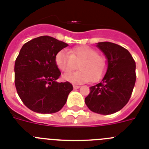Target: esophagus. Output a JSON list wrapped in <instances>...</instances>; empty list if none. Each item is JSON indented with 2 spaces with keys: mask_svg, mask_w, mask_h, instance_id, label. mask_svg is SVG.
<instances>
[{
  "mask_svg": "<svg viewBox=\"0 0 149 149\" xmlns=\"http://www.w3.org/2000/svg\"><path fill=\"white\" fill-rule=\"evenodd\" d=\"M80 88V86H76V85H73V88L74 89H78V88Z\"/></svg>",
  "mask_w": 149,
  "mask_h": 149,
  "instance_id": "obj_1",
  "label": "esophagus"
}]
</instances>
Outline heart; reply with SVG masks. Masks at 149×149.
<instances>
[{"label": "heart", "mask_w": 149, "mask_h": 149, "mask_svg": "<svg viewBox=\"0 0 149 149\" xmlns=\"http://www.w3.org/2000/svg\"><path fill=\"white\" fill-rule=\"evenodd\" d=\"M55 62L57 67L63 72L73 70L77 68V63H79V70L63 76L65 81L72 83H84L91 80L97 82L103 77L107 67L106 57L88 46L73 47L70 52L62 50L57 54Z\"/></svg>", "instance_id": "heart-1"}]
</instances>
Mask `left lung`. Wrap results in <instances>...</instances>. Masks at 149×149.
Masks as SVG:
<instances>
[{
	"label": "left lung",
	"instance_id": "left-lung-1",
	"mask_svg": "<svg viewBox=\"0 0 149 149\" xmlns=\"http://www.w3.org/2000/svg\"><path fill=\"white\" fill-rule=\"evenodd\" d=\"M97 47L107 61L102 81L90 87L85 102L90 111L100 114H112L129 102L136 82V63L130 53L117 44L98 42Z\"/></svg>",
	"mask_w": 149,
	"mask_h": 149
}]
</instances>
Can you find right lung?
Listing matches in <instances>:
<instances>
[{
    "label": "right lung",
    "instance_id": "right-lung-1",
    "mask_svg": "<svg viewBox=\"0 0 149 149\" xmlns=\"http://www.w3.org/2000/svg\"><path fill=\"white\" fill-rule=\"evenodd\" d=\"M68 45L44 36L26 42L15 61V86L26 107L39 113L59 111L72 90L69 82H58L57 54Z\"/></svg>",
    "mask_w": 149,
    "mask_h": 149
}]
</instances>
